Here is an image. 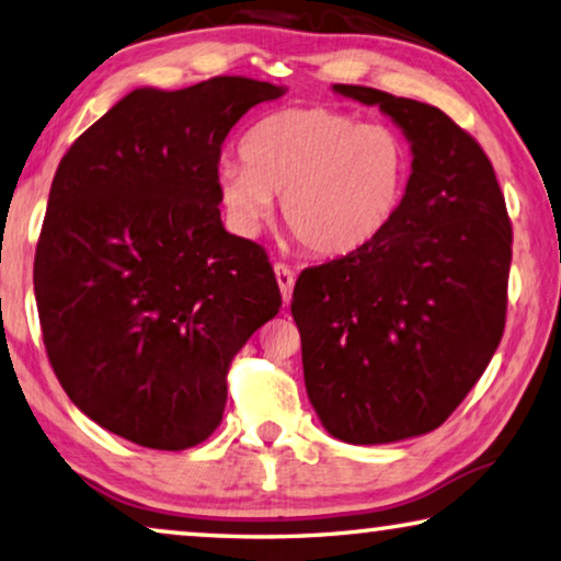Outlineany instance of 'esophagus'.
Segmentation results:
<instances>
[{
    "label": "esophagus",
    "mask_w": 561,
    "mask_h": 561,
    "mask_svg": "<svg viewBox=\"0 0 561 561\" xmlns=\"http://www.w3.org/2000/svg\"><path fill=\"white\" fill-rule=\"evenodd\" d=\"M275 271V280H278V288H280V296H283V304H288L290 296H294V286H296V273L290 271L286 263H275L273 265Z\"/></svg>",
    "instance_id": "esophagus-1"
}]
</instances>
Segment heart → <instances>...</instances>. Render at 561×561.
Instances as JSON below:
<instances>
[{"instance_id": "b5f03b06", "label": "heart", "mask_w": 561, "mask_h": 561, "mask_svg": "<svg viewBox=\"0 0 561 561\" xmlns=\"http://www.w3.org/2000/svg\"><path fill=\"white\" fill-rule=\"evenodd\" d=\"M240 157L220 159L215 190L232 230L257 234L280 197L283 222L316 257L379 242L408 202L415 157L389 126L334 105H288L250 126Z\"/></svg>"}]
</instances>
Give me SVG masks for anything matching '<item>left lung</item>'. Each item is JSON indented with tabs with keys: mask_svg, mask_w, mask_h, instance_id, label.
I'll return each instance as SVG.
<instances>
[{
	"mask_svg": "<svg viewBox=\"0 0 561 561\" xmlns=\"http://www.w3.org/2000/svg\"><path fill=\"white\" fill-rule=\"evenodd\" d=\"M334 93L379 105L415 169L385 238L300 273L290 313L329 435L397 443L440 427L499 348L511 222L489 157L440 108L364 85Z\"/></svg>",
	"mask_w": 561,
	"mask_h": 561,
	"instance_id": "left-lung-1",
	"label": "left lung"
}]
</instances>
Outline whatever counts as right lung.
I'll use <instances>...</instances> for the list:
<instances>
[{
    "instance_id": "obj_1",
    "label": "right lung",
    "mask_w": 561,
    "mask_h": 561,
    "mask_svg": "<svg viewBox=\"0 0 561 561\" xmlns=\"http://www.w3.org/2000/svg\"><path fill=\"white\" fill-rule=\"evenodd\" d=\"M283 85L220 76L136 88L78 136L47 199L35 298L72 404L153 450L207 440L227 367L280 308L261 245L225 230L215 167L230 128Z\"/></svg>"
}]
</instances>
